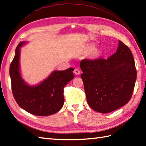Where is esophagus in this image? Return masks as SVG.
Here are the masks:
<instances>
[{
    "mask_svg": "<svg viewBox=\"0 0 146 146\" xmlns=\"http://www.w3.org/2000/svg\"><path fill=\"white\" fill-rule=\"evenodd\" d=\"M73 72L75 74V75H78L80 74V71L79 69H78V68H76V69L74 70Z\"/></svg>",
    "mask_w": 146,
    "mask_h": 146,
    "instance_id": "34e87169",
    "label": "esophagus"
}]
</instances>
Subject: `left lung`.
<instances>
[{
	"label": "left lung",
	"instance_id": "1",
	"mask_svg": "<svg viewBox=\"0 0 146 146\" xmlns=\"http://www.w3.org/2000/svg\"><path fill=\"white\" fill-rule=\"evenodd\" d=\"M87 102L93 110L106 113L127 104L137 77L130 49L119 41L116 52L107 59H83L80 62Z\"/></svg>",
	"mask_w": 146,
	"mask_h": 146
}]
</instances>
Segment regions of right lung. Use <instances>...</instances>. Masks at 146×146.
Returning a JSON list of instances; mask_svg holds the SVG:
<instances>
[{"mask_svg":"<svg viewBox=\"0 0 146 146\" xmlns=\"http://www.w3.org/2000/svg\"><path fill=\"white\" fill-rule=\"evenodd\" d=\"M21 42L15 49L9 73L13 96L21 108L38 116H48L58 112L64 104V87L74 78L73 68L54 71L47 78L36 86H30L22 78L19 70Z\"/></svg>","mask_w":146,"mask_h":146,"instance_id":"1","label":"right lung"}]
</instances>
